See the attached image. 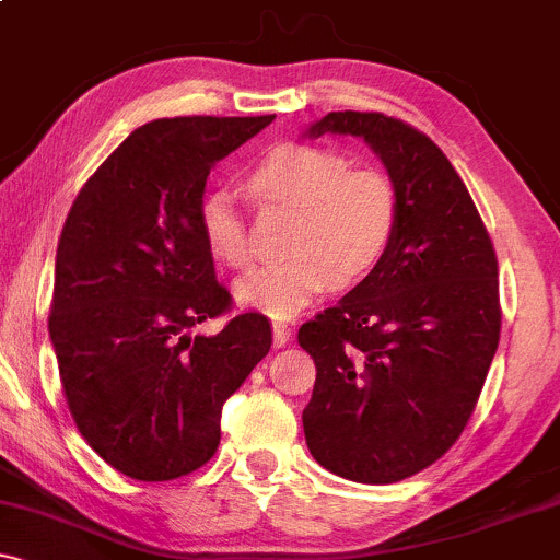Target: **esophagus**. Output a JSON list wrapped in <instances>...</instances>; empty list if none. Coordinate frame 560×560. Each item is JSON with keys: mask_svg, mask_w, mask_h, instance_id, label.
<instances>
[{"mask_svg": "<svg viewBox=\"0 0 560 560\" xmlns=\"http://www.w3.org/2000/svg\"><path fill=\"white\" fill-rule=\"evenodd\" d=\"M292 339V329L287 324H273V345L276 347H284Z\"/></svg>", "mask_w": 560, "mask_h": 560, "instance_id": "1", "label": "esophagus"}]
</instances>
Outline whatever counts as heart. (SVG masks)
<instances>
[{
	"mask_svg": "<svg viewBox=\"0 0 560 560\" xmlns=\"http://www.w3.org/2000/svg\"><path fill=\"white\" fill-rule=\"evenodd\" d=\"M262 197L298 208L292 258L253 268L236 279L234 298L247 311L273 320L300 316L331 284L352 287L384 258L400 218L389 176L350 168L342 152L320 144L273 147L249 176ZM197 226L205 247L229 266L249 258L244 221L229 189L199 199Z\"/></svg>",
	"mask_w": 560,
	"mask_h": 560,
	"instance_id": "heart-1",
	"label": "heart"
}]
</instances>
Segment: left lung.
Wrapping results in <instances>:
<instances>
[{
	"label": "left lung",
	"instance_id": "8db88e82",
	"mask_svg": "<svg viewBox=\"0 0 560 560\" xmlns=\"http://www.w3.org/2000/svg\"><path fill=\"white\" fill-rule=\"evenodd\" d=\"M358 137L400 199L395 236L355 289L300 326L316 361L302 410L313 458L392 485L464 432L500 339L498 260L466 184L427 133L382 113H329L302 131Z\"/></svg>",
	"mask_w": 560,
	"mask_h": 560
}]
</instances>
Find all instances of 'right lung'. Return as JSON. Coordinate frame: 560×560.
Wrapping results in <instances>:
<instances>
[{
	"label": "right lung",
	"instance_id": "add662e5",
	"mask_svg": "<svg viewBox=\"0 0 560 560\" xmlns=\"http://www.w3.org/2000/svg\"><path fill=\"white\" fill-rule=\"evenodd\" d=\"M273 120L160 118L96 168L55 258L49 316L62 392L83 440L139 481L197 471L221 442V410L271 350V324L229 307L197 226L218 160Z\"/></svg>",
	"mask_w": 560,
	"mask_h": 560
}]
</instances>
